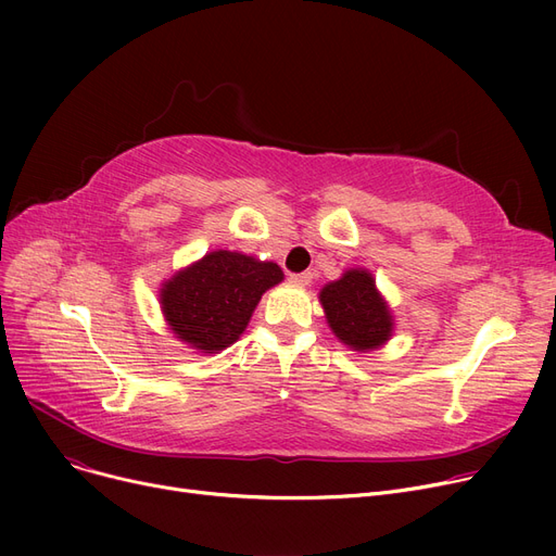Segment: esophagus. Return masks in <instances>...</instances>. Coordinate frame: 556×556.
I'll list each match as a JSON object with an SVG mask.
<instances>
[{
    "label": "esophagus",
    "instance_id": "obj_1",
    "mask_svg": "<svg viewBox=\"0 0 556 556\" xmlns=\"http://www.w3.org/2000/svg\"><path fill=\"white\" fill-rule=\"evenodd\" d=\"M290 281L298 283V286H308L313 281L311 273H298V275H290Z\"/></svg>",
    "mask_w": 556,
    "mask_h": 556
}]
</instances>
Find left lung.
Listing matches in <instances>:
<instances>
[{
    "label": "left lung",
    "mask_w": 556,
    "mask_h": 556,
    "mask_svg": "<svg viewBox=\"0 0 556 556\" xmlns=\"http://www.w3.org/2000/svg\"><path fill=\"white\" fill-rule=\"evenodd\" d=\"M319 302L336 338L354 352H374L392 338V311L378 293L371 273L363 268H352L338 281H329L319 290Z\"/></svg>",
    "instance_id": "obj_1"
}]
</instances>
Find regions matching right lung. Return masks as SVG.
<instances>
[{
    "mask_svg": "<svg viewBox=\"0 0 556 556\" xmlns=\"http://www.w3.org/2000/svg\"><path fill=\"white\" fill-rule=\"evenodd\" d=\"M281 279L273 261L216 250L166 279L160 304L175 338L200 354H218L241 338L261 295Z\"/></svg>",
    "mask_w": 556,
    "mask_h": 556,
    "instance_id": "right-lung-1",
    "label": "right lung"
}]
</instances>
